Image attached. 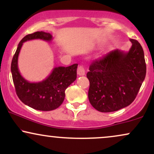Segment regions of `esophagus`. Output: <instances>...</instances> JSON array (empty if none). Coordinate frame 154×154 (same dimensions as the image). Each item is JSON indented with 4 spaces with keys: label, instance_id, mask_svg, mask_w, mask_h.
Wrapping results in <instances>:
<instances>
[{
    "label": "esophagus",
    "instance_id": "34e87169",
    "mask_svg": "<svg viewBox=\"0 0 154 154\" xmlns=\"http://www.w3.org/2000/svg\"><path fill=\"white\" fill-rule=\"evenodd\" d=\"M77 75L79 76H83L85 75V70L83 66H79L77 69Z\"/></svg>",
    "mask_w": 154,
    "mask_h": 154
}]
</instances>
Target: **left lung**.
Returning <instances> with one entry per match:
<instances>
[{
  "instance_id": "obj_1",
  "label": "left lung",
  "mask_w": 154,
  "mask_h": 154,
  "mask_svg": "<svg viewBox=\"0 0 154 154\" xmlns=\"http://www.w3.org/2000/svg\"><path fill=\"white\" fill-rule=\"evenodd\" d=\"M128 52L118 49L93 61L87 77L88 98L100 112H112L131 104L146 77V64L140 44L130 39Z\"/></svg>"
}]
</instances>
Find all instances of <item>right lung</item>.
<instances>
[{"instance_id": "add662e5", "label": "right lung", "mask_w": 154, "mask_h": 154, "mask_svg": "<svg viewBox=\"0 0 154 154\" xmlns=\"http://www.w3.org/2000/svg\"><path fill=\"white\" fill-rule=\"evenodd\" d=\"M51 41L53 36L45 32H36L26 35L19 42L11 66L16 93L25 105L40 111H52L61 105L65 98V91L77 78L78 64L58 66L53 69L46 79L41 82H29L21 75L18 68V58L23 43L36 40Z\"/></svg>"}]
</instances>
